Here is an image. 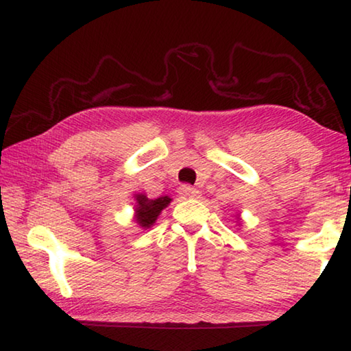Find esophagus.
Masks as SVG:
<instances>
[{
  "label": "esophagus",
  "instance_id": "1",
  "mask_svg": "<svg viewBox=\"0 0 351 351\" xmlns=\"http://www.w3.org/2000/svg\"><path fill=\"white\" fill-rule=\"evenodd\" d=\"M179 193L182 194L183 197H189V199H196V197L200 196V193L197 191V189L193 188V186H189V185H182L179 188Z\"/></svg>",
  "mask_w": 351,
  "mask_h": 351
}]
</instances>
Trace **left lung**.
Segmentation results:
<instances>
[{
	"instance_id": "8db88e82",
	"label": "left lung",
	"mask_w": 351,
	"mask_h": 351,
	"mask_svg": "<svg viewBox=\"0 0 351 351\" xmlns=\"http://www.w3.org/2000/svg\"><path fill=\"white\" fill-rule=\"evenodd\" d=\"M237 217H238V223H239V222H241V217H239V213H238V216H237Z\"/></svg>"
}]
</instances>
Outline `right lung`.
Listing matches in <instances>:
<instances>
[{"label":"right lung","mask_w":351,"mask_h":351,"mask_svg":"<svg viewBox=\"0 0 351 351\" xmlns=\"http://www.w3.org/2000/svg\"><path fill=\"white\" fill-rule=\"evenodd\" d=\"M135 215L134 221L140 226V228H151L162 211L171 204V197L162 196L157 199H149L146 194H135Z\"/></svg>","instance_id":"1"}]
</instances>
